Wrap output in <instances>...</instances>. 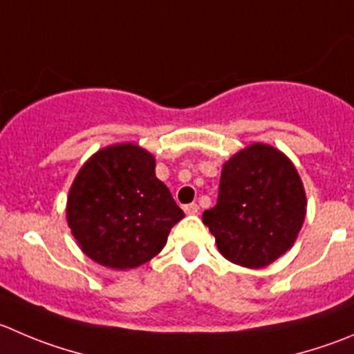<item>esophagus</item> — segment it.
I'll list each match as a JSON object with an SVG mask.
<instances>
[{"mask_svg":"<svg viewBox=\"0 0 354 354\" xmlns=\"http://www.w3.org/2000/svg\"><path fill=\"white\" fill-rule=\"evenodd\" d=\"M184 212H186L187 215H196L198 212H200V207H198L196 203H189V205H186V207H184Z\"/></svg>","mask_w":354,"mask_h":354,"instance_id":"obj_1","label":"esophagus"}]
</instances>
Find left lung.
Segmentation results:
<instances>
[{"mask_svg":"<svg viewBox=\"0 0 354 354\" xmlns=\"http://www.w3.org/2000/svg\"><path fill=\"white\" fill-rule=\"evenodd\" d=\"M306 207L304 184L290 158L254 142L222 165L217 205L201 218L227 261L261 269L290 250Z\"/></svg>","mask_w":354,"mask_h":354,"instance_id":"8db88e82","label":"left lung"}]
</instances>
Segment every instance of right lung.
<instances>
[{
    "instance_id": "obj_1",
    "label": "right lung",
    "mask_w": 354,
    "mask_h": 354,
    "mask_svg": "<svg viewBox=\"0 0 354 354\" xmlns=\"http://www.w3.org/2000/svg\"><path fill=\"white\" fill-rule=\"evenodd\" d=\"M154 168L153 154L133 142L102 147L83 163L69 187L66 218L86 257L127 271L163 250L184 212Z\"/></svg>"
}]
</instances>
